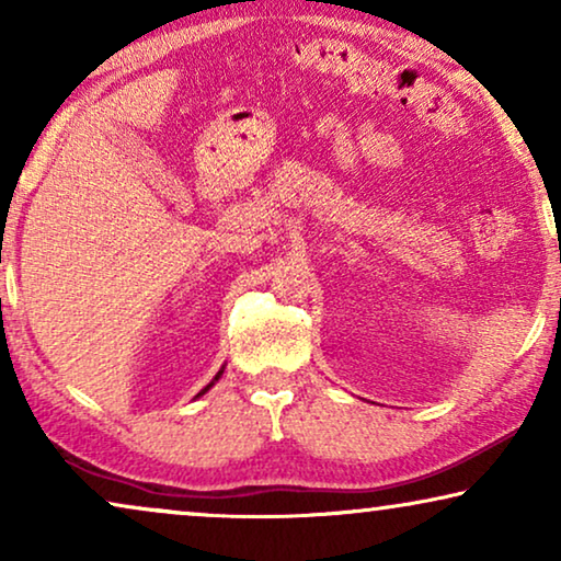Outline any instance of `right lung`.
<instances>
[{
	"instance_id": "add662e5",
	"label": "right lung",
	"mask_w": 561,
	"mask_h": 561,
	"mask_svg": "<svg viewBox=\"0 0 561 561\" xmlns=\"http://www.w3.org/2000/svg\"><path fill=\"white\" fill-rule=\"evenodd\" d=\"M206 388H209V386H206ZM206 388H204V390H206ZM204 390H202V393H204ZM202 393H198V396H202Z\"/></svg>"
}]
</instances>
